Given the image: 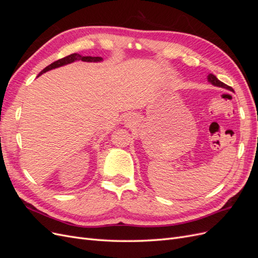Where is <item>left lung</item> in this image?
I'll return each instance as SVG.
<instances>
[{"label":"left lung","instance_id":"left-lung-1","mask_svg":"<svg viewBox=\"0 0 258 258\" xmlns=\"http://www.w3.org/2000/svg\"><path fill=\"white\" fill-rule=\"evenodd\" d=\"M208 82L212 84L213 86H217V87H221V88H225V89H227V90L233 91V89L230 87V86L226 85V84H224L223 82H221V81L218 80L217 77H216L215 75H213V74H209V75H208Z\"/></svg>","mask_w":258,"mask_h":258}]
</instances>
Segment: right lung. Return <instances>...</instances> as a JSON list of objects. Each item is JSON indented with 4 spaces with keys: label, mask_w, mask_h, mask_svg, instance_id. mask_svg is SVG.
I'll use <instances>...</instances> for the list:
<instances>
[{
    "label": "right lung",
    "mask_w": 258,
    "mask_h": 258,
    "mask_svg": "<svg viewBox=\"0 0 258 258\" xmlns=\"http://www.w3.org/2000/svg\"><path fill=\"white\" fill-rule=\"evenodd\" d=\"M77 60H82V61H87V62H100L102 61V58L101 57H90V56H82V54L80 53H72L70 54V56H67L64 58L62 59H59L57 61L52 62L51 64H49L48 67H46L43 71L40 72V74H38V76L42 75L43 73L49 71V70H52V69H56V68H59V67H62V66H66V64H69V63H72V62L74 61H77Z\"/></svg>",
    "instance_id": "obj_1"
}]
</instances>
